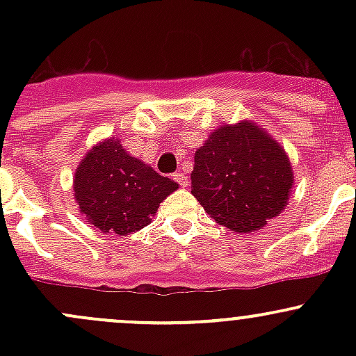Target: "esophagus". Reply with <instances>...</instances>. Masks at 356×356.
Masks as SVG:
<instances>
[{
    "instance_id": "1",
    "label": "esophagus",
    "mask_w": 356,
    "mask_h": 356,
    "mask_svg": "<svg viewBox=\"0 0 356 356\" xmlns=\"http://www.w3.org/2000/svg\"><path fill=\"white\" fill-rule=\"evenodd\" d=\"M174 181L179 182V184H181V188H188L189 186L188 175H186L184 172H177V174H174Z\"/></svg>"
}]
</instances>
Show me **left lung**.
<instances>
[{
	"mask_svg": "<svg viewBox=\"0 0 356 356\" xmlns=\"http://www.w3.org/2000/svg\"><path fill=\"white\" fill-rule=\"evenodd\" d=\"M293 182L288 153L253 120L220 125L195 153L191 195L234 232L260 231L284 211Z\"/></svg>",
	"mask_w": 356,
	"mask_h": 356,
	"instance_id": "8db88e82",
	"label": "left lung"
}]
</instances>
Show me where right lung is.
Here are the masks:
<instances>
[{
    "mask_svg": "<svg viewBox=\"0 0 356 356\" xmlns=\"http://www.w3.org/2000/svg\"><path fill=\"white\" fill-rule=\"evenodd\" d=\"M179 184L131 156L120 139L92 146L74 174V196L86 220L105 234L127 236L152 224L160 203Z\"/></svg>",
    "mask_w": 356,
    "mask_h": 356,
    "instance_id": "1",
    "label": "right lung"
}]
</instances>
